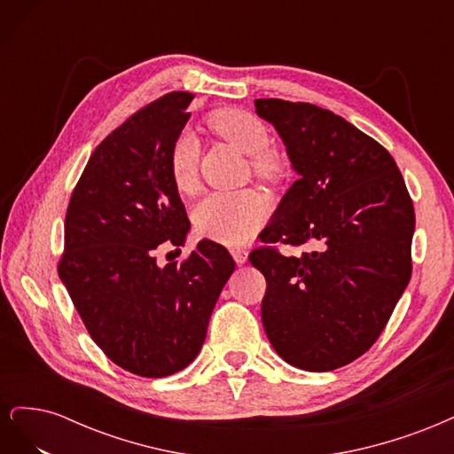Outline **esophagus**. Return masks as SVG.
Wrapping results in <instances>:
<instances>
[{"label":"esophagus","mask_w":454,"mask_h":454,"mask_svg":"<svg viewBox=\"0 0 454 454\" xmlns=\"http://www.w3.org/2000/svg\"><path fill=\"white\" fill-rule=\"evenodd\" d=\"M231 254H232V257H235L239 265H244L246 261H248V250H246V248H232Z\"/></svg>","instance_id":"esophagus-1"}]
</instances>
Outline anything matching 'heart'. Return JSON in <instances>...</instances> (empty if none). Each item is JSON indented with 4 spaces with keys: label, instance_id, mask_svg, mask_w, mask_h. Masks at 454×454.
<instances>
[{
    "label": "heart",
    "instance_id": "b5f03b06",
    "mask_svg": "<svg viewBox=\"0 0 454 454\" xmlns=\"http://www.w3.org/2000/svg\"><path fill=\"white\" fill-rule=\"evenodd\" d=\"M208 127L240 153L250 157L252 170L261 180H280L284 162L270 147V132L259 117L237 107L217 109L208 117ZM199 144L184 132L174 140L168 153V172L174 189L182 195L199 187ZM267 206L254 191L212 193L193 210V225L202 237L222 244H242L265 223Z\"/></svg>",
    "mask_w": 454,
    "mask_h": 454
}]
</instances>
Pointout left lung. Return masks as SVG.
<instances>
[{
  "label": "left lung",
  "mask_w": 454,
  "mask_h": 454,
  "mask_svg": "<svg viewBox=\"0 0 454 454\" xmlns=\"http://www.w3.org/2000/svg\"><path fill=\"white\" fill-rule=\"evenodd\" d=\"M254 104L299 174L250 254L267 280L261 320L287 364L332 371L373 347L409 284L413 200L388 151L348 121L307 102ZM274 241L317 250L286 258Z\"/></svg>",
  "instance_id": "1"
}]
</instances>
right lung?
I'll return each instance as SVG.
<instances>
[{"instance_id": "right-lung-1", "label": "right lung", "mask_w": 454, "mask_h": 454, "mask_svg": "<svg viewBox=\"0 0 454 454\" xmlns=\"http://www.w3.org/2000/svg\"><path fill=\"white\" fill-rule=\"evenodd\" d=\"M193 94L168 92L94 149L67 204L59 277L109 360L159 379L197 358L215 301L235 270L222 244L200 240L182 263H157L159 244L184 246L189 219L168 153Z\"/></svg>"}]
</instances>
